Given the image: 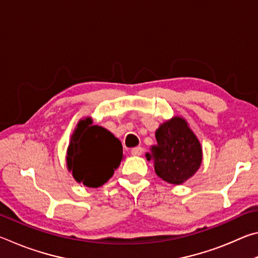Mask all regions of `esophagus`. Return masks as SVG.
<instances>
[{
	"label": "esophagus",
	"instance_id": "34e87169",
	"mask_svg": "<svg viewBox=\"0 0 258 258\" xmlns=\"http://www.w3.org/2000/svg\"><path fill=\"white\" fill-rule=\"evenodd\" d=\"M131 154H132L133 156H141L143 154V149L141 147H135L132 150H131Z\"/></svg>",
	"mask_w": 258,
	"mask_h": 258
}]
</instances>
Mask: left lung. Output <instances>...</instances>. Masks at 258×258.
<instances>
[{"instance_id":"1","label":"left lung","mask_w":258,"mask_h":258,"mask_svg":"<svg viewBox=\"0 0 258 258\" xmlns=\"http://www.w3.org/2000/svg\"><path fill=\"white\" fill-rule=\"evenodd\" d=\"M157 145L147 152L156 174L172 184H181L197 172L202 164V147L184 119L174 117L156 132Z\"/></svg>"}]
</instances>
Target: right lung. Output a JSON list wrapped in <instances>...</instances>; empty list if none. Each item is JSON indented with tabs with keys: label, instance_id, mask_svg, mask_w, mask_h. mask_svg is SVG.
Instances as JSON below:
<instances>
[{
	"label": "right lung",
	"instance_id": "add662e5",
	"mask_svg": "<svg viewBox=\"0 0 258 258\" xmlns=\"http://www.w3.org/2000/svg\"><path fill=\"white\" fill-rule=\"evenodd\" d=\"M86 118L78 123L68 147L67 165L73 176L90 187L106 183L118 167L123 147L117 138Z\"/></svg>",
	"mask_w": 258,
	"mask_h": 258
}]
</instances>
